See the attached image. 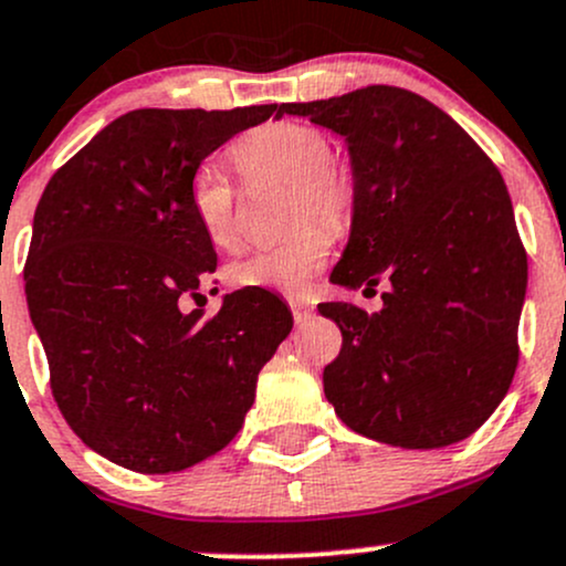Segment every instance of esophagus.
<instances>
[{
    "label": "esophagus",
    "instance_id": "obj_1",
    "mask_svg": "<svg viewBox=\"0 0 566 566\" xmlns=\"http://www.w3.org/2000/svg\"><path fill=\"white\" fill-rule=\"evenodd\" d=\"M289 305H291V313H294V321H296V324H307V321L313 318V307H310L307 302H302V300H291Z\"/></svg>",
    "mask_w": 566,
    "mask_h": 566
}]
</instances>
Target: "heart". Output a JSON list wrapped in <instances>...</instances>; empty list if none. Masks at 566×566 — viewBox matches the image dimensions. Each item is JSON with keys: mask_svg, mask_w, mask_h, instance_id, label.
I'll use <instances>...</instances> for the list:
<instances>
[{"mask_svg": "<svg viewBox=\"0 0 566 566\" xmlns=\"http://www.w3.org/2000/svg\"><path fill=\"white\" fill-rule=\"evenodd\" d=\"M232 159L248 180L291 184L289 227L296 229L275 245L229 264V283L300 294L329 259L334 234L328 228L345 232L354 223L358 202L354 169L334 159L329 137L318 126L302 120L256 126L232 145ZM188 208L210 245L232 251L240 242L237 188L221 169H197L188 186Z\"/></svg>", "mask_w": 566, "mask_h": 566, "instance_id": "heart-1", "label": "heart"}]
</instances>
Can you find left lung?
Returning a JSON list of instances; mask_svg holds the SVG:
<instances>
[{
    "label": "left lung",
    "instance_id": "1",
    "mask_svg": "<svg viewBox=\"0 0 566 566\" xmlns=\"http://www.w3.org/2000/svg\"><path fill=\"white\" fill-rule=\"evenodd\" d=\"M345 137L356 216L332 283L380 281L378 313L326 302L343 332L324 394L345 427L397 448H446L500 407L518 367L526 251L500 169L440 107L397 86L289 102Z\"/></svg>",
    "mask_w": 566,
    "mask_h": 566
}]
</instances>
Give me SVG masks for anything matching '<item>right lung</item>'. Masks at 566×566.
Returning a JSON list of instances; mask_svg holds the SVG:
<instances>
[{
  "instance_id": "1",
  "label": "right lung",
  "mask_w": 566,
  "mask_h": 566,
  "mask_svg": "<svg viewBox=\"0 0 566 566\" xmlns=\"http://www.w3.org/2000/svg\"><path fill=\"white\" fill-rule=\"evenodd\" d=\"M277 105L132 111L48 180L34 210L27 302L64 421L91 451L145 475L180 472L242 429L291 310L234 291L184 313L216 272L188 186L216 148Z\"/></svg>"
}]
</instances>
